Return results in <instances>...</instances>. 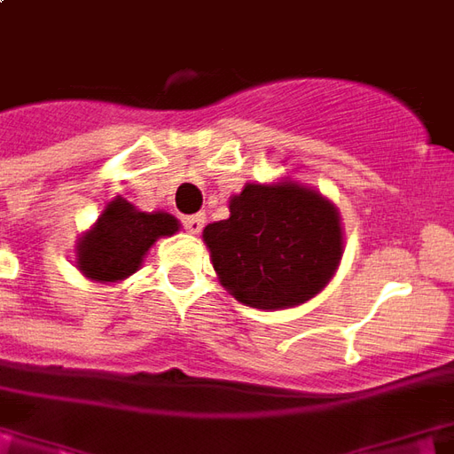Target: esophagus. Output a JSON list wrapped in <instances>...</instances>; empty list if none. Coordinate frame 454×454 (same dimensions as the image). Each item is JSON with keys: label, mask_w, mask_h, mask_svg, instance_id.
Listing matches in <instances>:
<instances>
[{"label": "esophagus", "mask_w": 454, "mask_h": 454, "mask_svg": "<svg viewBox=\"0 0 454 454\" xmlns=\"http://www.w3.org/2000/svg\"><path fill=\"white\" fill-rule=\"evenodd\" d=\"M182 226H184V231L187 233H201V228H204V216L201 214H197V216H184L182 218Z\"/></svg>", "instance_id": "1"}]
</instances>
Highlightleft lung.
<instances>
[{
    "label": "left lung",
    "mask_w": 454,
    "mask_h": 454,
    "mask_svg": "<svg viewBox=\"0 0 454 454\" xmlns=\"http://www.w3.org/2000/svg\"><path fill=\"white\" fill-rule=\"evenodd\" d=\"M231 216L204 228L221 285L240 304L279 311L324 289L342 257L338 208L316 189L282 179L246 184Z\"/></svg>",
    "instance_id": "1"
}]
</instances>
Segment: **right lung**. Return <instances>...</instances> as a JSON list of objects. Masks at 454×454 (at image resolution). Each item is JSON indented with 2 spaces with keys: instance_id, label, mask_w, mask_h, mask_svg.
Here are the masks:
<instances>
[{
  "instance_id": "obj_1",
  "label": "right lung",
  "mask_w": 454,
  "mask_h": 454,
  "mask_svg": "<svg viewBox=\"0 0 454 454\" xmlns=\"http://www.w3.org/2000/svg\"><path fill=\"white\" fill-rule=\"evenodd\" d=\"M179 231V221L165 211H138L130 201L116 197L102 216L77 243V267L94 282H121L143 262L150 246Z\"/></svg>"
}]
</instances>
